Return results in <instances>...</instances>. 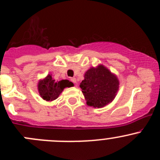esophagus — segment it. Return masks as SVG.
I'll use <instances>...</instances> for the list:
<instances>
[{"mask_svg": "<svg viewBox=\"0 0 160 160\" xmlns=\"http://www.w3.org/2000/svg\"><path fill=\"white\" fill-rule=\"evenodd\" d=\"M71 81L74 83H77V79H76L75 77H73V78H71Z\"/></svg>", "mask_w": 160, "mask_h": 160, "instance_id": "34e87169", "label": "esophagus"}]
</instances>
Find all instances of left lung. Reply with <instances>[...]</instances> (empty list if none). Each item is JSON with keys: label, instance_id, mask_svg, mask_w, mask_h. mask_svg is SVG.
Returning <instances> with one entry per match:
<instances>
[{"label": "left lung", "instance_id": "obj_1", "mask_svg": "<svg viewBox=\"0 0 160 160\" xmlns=\"http://www.w3.org/2000/svg\"><path fill=\"white\" fill-rule=\"evenodd\" d=\"M87 104L93 108H103L112 102L119 88V80L104 66L91 67L84 74L80 85Z\"/></svg>", "mask_w": 160, "mask_h": 160}]
</instances>
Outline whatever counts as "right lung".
<instances>
[{
  "mask_svg": "<svg viewBox=\"0 0 160 160\" xmlns=\"http://www.w3.org/2000/svg\"><path fill=\"white\" fill-rule=\"evenodd\" d=\"M73 83L68 80H62L60 81H55L49 74L43 80L38 81V90L40 96L46 101L56 100L62 92L64 88H70Z\"/></svg>",
  "mask_w": 160,
  "mask_h": 160,
  "instance_id": "right-lung-1",
  "label": "right lung"
}]
</instances>
